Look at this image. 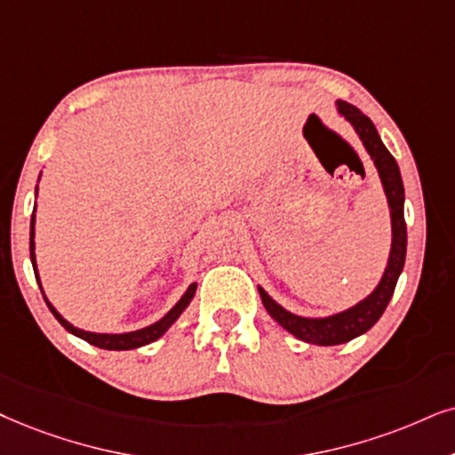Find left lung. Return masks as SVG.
<instances>
[{"label":"left lung","mask_w":455,"mask_h":455,"mask_svg":"<svg viewBox=\"0 0 455 455\" xmlns=\"http://www.w3.org/2000/svg\"><path fill=\"white\" fill-rule=\"evenodd\" d=\"M338 113L342 115L347 122L353 125L356 136L363 142L365 151L370 153V157L376 165L378 176L384 187V195H387L388 210H390V227H393V241H390V254L387 268L380 283L376 285V290L370 296H365L363 300L356 302L355 307L340 313L330 315V317H300V315L290 313L281 307L279 302H275L267 291L258 285L260 291L262 304L267 308V313L273 317L277 323L296 336L298 340L317 344V347H336V344H344L353 338L361 336L367 330H371L378 323V319L382 317V313L387 310L390 298L395 294V285L399 281L401 270L405 264V251H407V227H405V216H403V205H405V188L403 180H401L399 165L393 155L388 153V148L384 147L380 134H378L376 125L371 124V119L359 111V108L348 105L344 100H336Z\"/></svg>","instance_id":"8db88e82"}]
</instances>
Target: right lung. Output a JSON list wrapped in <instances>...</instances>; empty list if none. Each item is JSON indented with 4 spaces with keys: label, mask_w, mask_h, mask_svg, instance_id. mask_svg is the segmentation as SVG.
<instances>
[{
    "label": "right lung",
    "mask_w": 455,
    "mask_h": 455,
    "mask_svg": "<svg viewBox=\"0 0 455 455\" xmlns=\"http://www.w3.org/2000/svg\"><path fill=\"white\" fill-rule=\"evenodd\" d=\"M39 176H42V174H39ZM36 197H37V187H36ZM28 245H31V262H33V270H36V279L39 283V290H42V294H44V287H42V281H39L37 262H36V212H33V216H31V241H28ZM195 291H197V283H191L187 287V291L182 294L180 300H178L174 307H172L159 321H155V323L142 327V330L125 331V333H96V331L79 330V327L68 323V321L62 317L59 310L52 307L48 298H45V294H44V300H45V304H48V308L52 310V315L59 319V323L65 327L67 331H71L73 336L82 338V340L94 344V347H99V348H105V350H132V348L145 347V344H151V342L157 340V338L164 336V333L168 331L172 325H174V321L180 317L182 310H185L188 304H191Z\"/></svg>",
    "instance_id": "1"
}]
</instances>
